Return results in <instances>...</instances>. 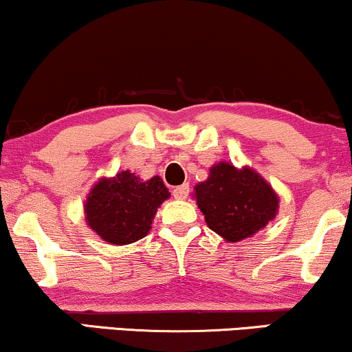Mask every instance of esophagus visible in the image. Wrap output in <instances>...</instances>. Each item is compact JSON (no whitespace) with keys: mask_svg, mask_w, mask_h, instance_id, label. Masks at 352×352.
Masks as SVG:
<instances>
[{"mask_svg":"<svg viewBox=\"0 0 352 352\" xmlns=\"http://www.w3.org/2000/svg\"><path fill=\"white\" fill-rule=\"evenodd\" d=\"M188 192H190V187H188V184H184V185H180V187H175L173 188V197L177 198V200H185V198L188 197Z\"/></svg>","mask_w":352,"mask_h":352,"instance_id":"34e87169","label":"esophagus"}]
</instances>
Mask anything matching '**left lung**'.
Listing matches in <instances>:
<instances>
[{
    "instance_id": "obj_1",
    "label": "left lung",
    "mask_w": 352,
    "mask_h": 352,
    "mask_svg": "<svg viewBox=\"0 0 352 352\" xmlns=\"http://www.w3.org/2000/svg\"><path fill=\"white\" fill-rule=\"evenodd\" d=\"M193 198L211 231L228 243L252 238L278 213V195L259 172L214 164L205 182L195 185Z\"/></svg>"
}]
</instances>
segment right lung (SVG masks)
Returning a JSON list of instances; mask_svg holds the SVG:
<instances>
[{"instance_id": "add662e5", "label": "right lung", "mask_w": 352, "mask_h": 352, "mask_svg": "<svg viewBox=\"0 0 352 352\" xmlns=\"http://www.w3.org/2000/svg\"><path fill=\"white\" fill-rule=\"evenodd\" d=\"M168 197L159 175L146 182L131 170L101 177L85 200V221L108 244L135 243L149 234L157 208Z\"/></svg>"}]
</instances>
